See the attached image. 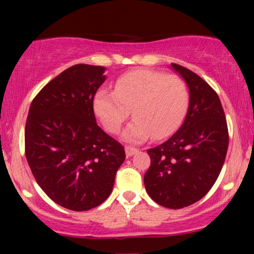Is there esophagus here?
<instances>
[{"label": "esophagus", "instance_id": "34e87169", "mask_svg": "<svg viewBox=\"0 0 254 254\" xmlns=\"http://www.w3.org/2000/svg\"><path fill=\"white\" fill-rule=\"evenodd\" d=\"M125 150H126L127 157H130V156H133L134 154H136V152H137V149L136 148L129 147V145H127V147L125 148Z\"/></svg>", "mask_w": 254, "mask_h": 254}]
</instances>
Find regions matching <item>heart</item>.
Wrapping results in <instances>:
<instances>
[{"label":"heart","instance_id":"obj_1","mask_svg":"<svg viewBox=\"0 0 254 254\" xmlns=\"http://www.w3.org/2000/svg\"><path fill=\"white\" fill-rule=\"evenodd\" d=\"M189 90L179 76L148 69L126 72L117 79L114 91L100 89L93 105L107 131L117 134L129 117L134 119L124 138L141 143L149 137L164 138L178 129L189 107Z\"/></svg>","mask_w":254,"mask_h":254}]
</instances>
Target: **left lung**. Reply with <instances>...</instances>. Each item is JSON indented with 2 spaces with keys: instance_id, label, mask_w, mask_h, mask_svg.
<instances>
[{
  "instance_id": "obj_1",
  "label": "left lung",
  "mask_w": 254,
  "mask_h": 254,
  "mask_svg": "<svg viewBox=\"0 0 254 254\" xmlns=\"http://www.w3.org/2000/svg\"><path fill=\"white\" fill-rule=\"evenodd\" d=\"M171 67L189 86V111L168 141L148 149L151 163L144 186L156 203L180 209L202 199L213 187L224 164L229 133L215 90L190 69L177 64Z\"/></svg>"
}]
</instances>
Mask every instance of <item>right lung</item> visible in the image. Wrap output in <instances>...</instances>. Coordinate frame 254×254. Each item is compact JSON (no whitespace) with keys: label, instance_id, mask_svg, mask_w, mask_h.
<instances>
[{"label":"right lung","instance_id":"1","mask_svg":"<svg viewBox=\"0 0 254 254\" xmlns=\"http://www.w3.org/2000/svg\"><path fill=\"white\" fill-rule=\"evenodd\" d=\"M105 68L75 64L48 82L31 103L25 156L41 190L61 207L92 209L112 192L125 149L96 123L93 98Z\"/></svg>","mask_w":254,"mask_h":254}]
</instances>
